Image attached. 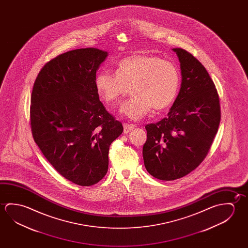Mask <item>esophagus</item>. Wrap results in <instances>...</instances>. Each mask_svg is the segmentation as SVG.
I'll use <instances>...</instances> for the list:
<instances>
[{
	"mask_svg": "<svg viewBox=\"0 0 248 248\" xmlns=\"http://www.w3.org/2000/svg\"><path fill=\"white\" fill-rule=\"evenodd\" d=\"M136 126L130 124H124V133L127 134L128 132H130V130H133Z\"/></svg>",
	"mask_w": 248,
	"mask_h": 248,
	"instance_id": "1",
	"label": "esophagus"
}]
</instances>
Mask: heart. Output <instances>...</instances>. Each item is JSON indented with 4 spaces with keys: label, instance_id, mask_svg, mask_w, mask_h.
<instances>
[{
    "label": "heart",
    "instance_id": "b5f03b06",
    "mask_svg": "<svg viewBox=\"0 0 248 248\" xmlns=\"http://www.w3.org/2000/svg\"><path fill=\"white\" fill-rule=\"evenodd\" d=\"M115 74L101 71L95 77L98 95L112 105L121 100L131 88L133 97L123 104L120 112L138 121L153 108L163 110L175 100L180 85L177 67L155 55H135L119 61Z\"/></svg>",
    "mask_w": 248,
    "mask_h": 248
}]
</instances>
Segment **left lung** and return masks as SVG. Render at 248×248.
Segmentation results:
<instances>
[{"instance_id":"1","label":"left lung","mask_w":248,"mask_h":248,"mask_svg":"<svg viewBox=\"0 0 248 248\" xmlns=\"http://www.w3.org/2000/svg\"><path fill=\"white\" fill-rule=\"evenodd\" d=\"M181 88L166 118L145 126L142 156L155 178L173 181L194 170L206 157L220 121L219 96L206 68L182 48Z\"/></svg>"}]
</instances>
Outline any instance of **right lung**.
Masks as SVG:
<instances>
[{"mask_svg": "<svg viewBox=\"0 0 248 248\" xmlns=\"http://www.w3.org/2000/svg\"><path fill=\"white\" fill-rule=\"evenodd\" d=\"M107 56L94 47L62 53L42 67L32 92L34 141L62 176L80 186H92L106 175L110 145L124 130L95 86Z\"/></svg>", "mask_w": 248, "mask_h": 248, "instance_id": "obj_1", "label": "right lung"}]
</instances>
